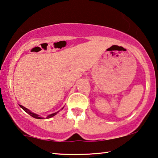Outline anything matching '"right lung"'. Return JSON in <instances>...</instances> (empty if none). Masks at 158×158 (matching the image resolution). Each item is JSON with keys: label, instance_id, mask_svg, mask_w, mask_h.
<instances>
[{"label": "right lung", "instance_id": "1", "mask_svg": "<svg viewBox=\"0 0 158 158\" xmlns=\"http://www.w3.org/2000/svg\"><path fill=\"white\" fill-rule=\"evenodd\" d=\"M20 107H21V108H22L23 109V110H24L25 111V112L28 113L29 115H30L31 117L35 118H37V119H43V117H40V116L39 115L36 114V113H32V112H31V111L29 110V109L26 108H25V107H24V106H21V105H20ZM64 108V107H63L62 109ZM62 109H61V110H62ZM59 111H60V110H58V111H57V112H56V113H52V114H50V115H48V116L46 117V118H52V116H54V115H56V114H57V113H58V112H59Z\"/></svg>", "mask_w": 158, "mask_h": 158}]
</instances>
